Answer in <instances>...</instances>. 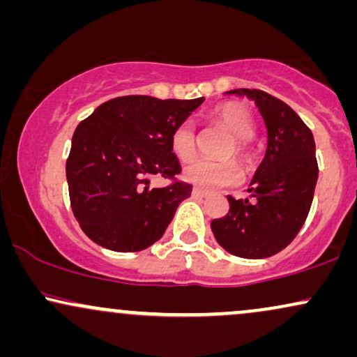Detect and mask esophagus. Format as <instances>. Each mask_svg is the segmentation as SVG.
<instances>
[{
    "mask_svg": "<svg viewBox=\"0 0 357 357\" xmlns=\"http://www.w3.org/2000/svg\"><path fill=\"white\" fill-rule=\"evenodd\" d=\"M191 195H192V198H196V199H203V198H206L208 192H206V191H203V190H198V188H195V190L191 191Z\"/></svg>",
    "mask_w": 357,
    "mask_h": 357,
    "instance_id": "1",
    "label": "esophagus"
}]
</instances>
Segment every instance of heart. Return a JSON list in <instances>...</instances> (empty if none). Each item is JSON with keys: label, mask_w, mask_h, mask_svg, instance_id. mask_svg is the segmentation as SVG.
Here are the masks:
<instances>
[{"label": "heart", "mask_w": 357, "mask_h": 357, "mask_svg": "<svg viewBox=\"0 0 357 357\" xmlns=\"http://www.w3.org/2000/svg\"><path fill=\"white\" fill-rule=\"evenodd\" d=\"M213 117L221 122L231 132V142L225 147L223 155H236L247 159V139L255 132V122L252 112L241 104H223L215 109ZM171 149L181 161H190L196 151L195 129L191 122H181L174 127L171 134ZM184 181L202 190H220L240 183L241 169L231 159L227 161H210V159H195L183 169Z\"/></svg>", "instance_id": "heart-1"}]
</instances>
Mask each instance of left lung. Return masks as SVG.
Returning a JSON list of instances; mask_svg holds the SVG:
<instances>
[{
  "mask_svg": "<svg viewBox=\"0 0 357 357\" xmlns=\"http://www.w3.org/2000/svg\"><path fill=\"white\" fill-rule=\"evenodd\" d=\"M225 93L255 102L267 127V151L250 181V199L228 196L230 211L213 220L211 230L231 255L267 258L296 238L309 215L319 176L314 136L285 102L267 92Z\"/></svg>",
  "mask_w": 357,
  "mask_h": 357,
  "instance_id": "1",
  "label": "left lung"
}]
</instances>
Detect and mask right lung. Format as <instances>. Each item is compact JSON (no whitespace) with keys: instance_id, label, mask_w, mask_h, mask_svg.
Returning <instances> with one entry per match:
<instances>
[{"instance_id":"add662e5","label":"right lung","mask_w":357,"mask_h":357,"mask_svg":"<svg viewBox=\"0 0 357 357\" xmlns=\"http://www.w3.org/2000/svg\"><path fill=\"white\" fill-rule=\"evenodd\" d=\"M203 102L117 97L77 126L67 183L73 215L90 240L114 252H139L165 235L192 186L149 188V176L181 173L171 134Z\"/></svg>"}]
</instances>
